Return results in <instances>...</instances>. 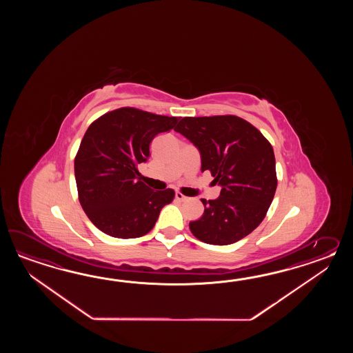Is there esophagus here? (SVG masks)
<instances>
[{
	"instance_id": "obj_1",
	"label": "esophagus",
	"mask_w": 353,
	"mask_h": 353,
	"mask_svg": "<svg viewBox=\"0 0 353 353\" xmlns=\"http://www.w3.org/2000/svg\"><path fill=\"white\" fill-rule=\"evenodd\" d=\"M175 198H176V201H179V202H185V201H188V196H185L183 193H180V192L175 193Z\"/></svg>"
}]
</instances>
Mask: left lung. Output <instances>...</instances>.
<instances>
[{"label":"left lung","instance_id":"obj_1","mask_svg":"<svg viewBox=\"0 0 353 353\" xmlns=\"http://www.w3.org/2000/svg\"><path fill=\"white\" fill-rule=\"evenodd\" d=\"M174 130L194 143L202 172L210 170L221 185L217 199H202L204 213L189 223L192 233L218 246L246 237L263 222L278 185L271 143L232 114L184 117Z\"/></svg>","mask_w":353,"mask_h":353}]
</instances>
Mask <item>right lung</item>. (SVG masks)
Returning a JSON list of instances; mask_svg holds the SVG:
<instances>
[{
  "label": "right lung",
  "mask_w": 353,
  "mask_h": 353,
  "mask_svg": "<svg viewBox=\"0 0 353 353\" xmlns=\"http://www.w3.org/2000/svg\"><path fill=\"white\" fill-rule=\"evenodd\" d=\"M179 119L122 107L92 122L74 159L78 198L90 222L116 239L150 232L160 210L173 202V189L152 190L137 165L150 157V143Z\"/></svg>",
  "instance_id": "obj_1"
}]
</instances>
